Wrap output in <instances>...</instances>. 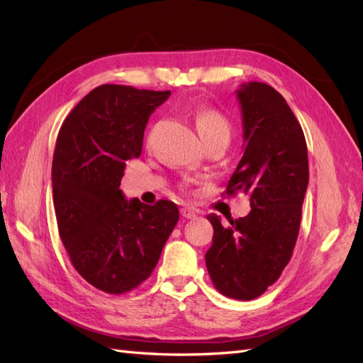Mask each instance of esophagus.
Segmentation results:
<instances>
[{
  "instance_id": "obj_1",
  "label": "esophagus",
  "mask_w": 363,
  "mask_h": 363,
  "mask_svg": "<svg viewBox=\"0 0 363 363\" xmlns=\"http://www.w3.org/2000/svg\"><path fill=\"white\" fill-rule=\"evenodd\" d=\"M181 215L187 220L196 218V212L194 209H190V207H181Z\"/></svg>"
}]
</instances>
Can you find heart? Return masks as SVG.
Masks as SVG:
<instances>
[{
	"label": "heart",
	"mask_w": 363,
	"mask_h": 363,
	"mask_svg": "<svg viewBox=\"0 0 363 363\" xmlns=\"http://www.w3.org/2000/svg\"><path fill=\"white\" fill-rule=\"evenodd\" d=\"M195 123L199 135L206 142L218 137H230V126L228 118L215 109H199L195 113Z\"/></svg>",
	"instance_id": "heart-1"
}]
</instances>
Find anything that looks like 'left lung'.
<instances>
[{
	"instance_id": "obj_1",
	"label": "left lung",
	"mask_w": 363,
	"mask_h": 363,
	"mask_svg": "<svg viewBox=\"0 0 363 363\" xmlns=\"http://www.w3.org/2000/svg\"><path fill=\"white\" fill-rule=\"evenodd\" d=\"M243 156L226 195H250L251 212L242 218L207 215L213 226L206 252L211 279L225 296L250 301L273 285L295 248L309 184L307 145L299 121L284 96L265 82L242 84Z\"/></svg>"
}]
</instances>
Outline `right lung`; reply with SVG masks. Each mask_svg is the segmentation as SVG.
Masks as SVG:
<instances>
[{
	"label": "right lung",
	"instance_id": "right-lung-1",
	"mask_svg": "<svg viewBox=\"0 0 363 363\" xmlns=\"http://www.w3.org/2000/svg\"><path fill=\"white\" fill-rule=\"evenodd\" d=\"M168 96L104 84L59 130L51 179L60 240L76 272L111 295L148 279L179 220L168 199L148 206L120 190L126 160L140 157L146 123Z\"/></svg>",
	"mask_w": 363,
	"mask_h": 363
}]
</instances>
